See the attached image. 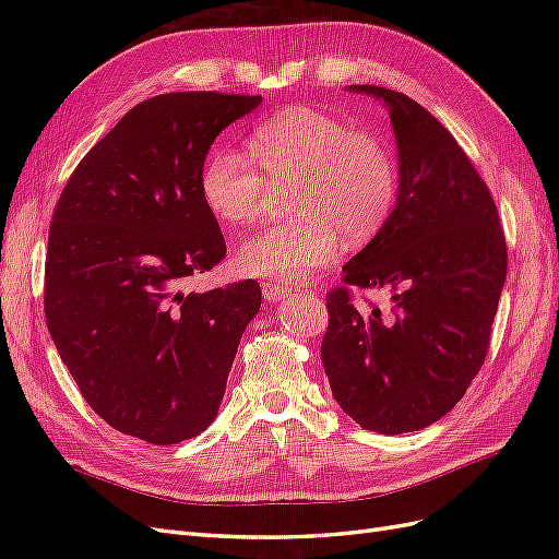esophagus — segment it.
I'll return each mask as SVG.
<instances>
[{
  "label": "esophagus",
  "mask_w": 559,
  "mask_h": 559,
  "mask_svg": "<svg viewBox=\"0 0 559 559\" xmlns=\"http://www.w3.org/2000/svg\"><path fill=\"white\" fill-rule=\"evenodd\" d=\"M261 292H263V298L270 300V302H277V300H284V298L292 296L289 286L277 284V282H263L261 284Z\"/></svg>",
  "instance_id": "1"
}]
</instances>
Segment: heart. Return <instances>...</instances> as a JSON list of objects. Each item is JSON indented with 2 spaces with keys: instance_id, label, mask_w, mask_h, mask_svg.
Returning a JSON list of instances; mask_svg holds the SVG:
<instances>
[{
  "instance_id": "b5f03b06",
  "label": "heart",
  "mask_w": 559,
  "mask_h": 559,
  "mask_svg": "<svg viewBox=\"0 0 559 559\" xmlns=\"http://www.w3.org/2000/svg\"><path fill=\"white\" fill-rule=\"evenodd\" d=\"M251 156L218 146L200 173L207 210L228 226L259 222L266 175L292 181L286 210L296 214L245 240L235 267L249 277L306 282L349 245L368 242L386 224L399 195L396 158L378 134L312 107H286L251 130ZM262 170L259 171L258 167Z\"/></svg>"
}]
</instances>
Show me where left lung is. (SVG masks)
I'll use <instances>...</instances> for the list:
<instances>
[{
	"mask_svg": "<svg viewBox=\"0 0 559 559\" xmlns=\"http://www.w3.org/2000/svg\"><path fill=\"white\" fill-rule=\"evenodd\" d=\"M382 99L399 148V195L386 224L326 294L321 341L337 405L368 431H419L450 413L480 370L506 282L492 195L452 134L408 95L349 86ZM389 288L393 312H358L346 292Z\"/></svg>",
	"mask_w": 559,
	"mask_h": 559,
	"instance_id": "8db88e82",
	"label": "left lung"
}]
</instances>
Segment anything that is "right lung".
Listing matches in <instances>:
<instances>
[{
    "instance_id": "obj_1",
    "label": "right lung",
    "mask_w": 559,
    "mask_h": 559,
    "mask_svg": "<svg viewBox=\"0 0 559 559\" xmlns=\"http://www.w3.org/2000/svg\"><path fill=\"white\" fill-rule=\"evenodd\" d=\"M261 95L144 99L76 165L48 230L44 310L91 408L116 431L175 445L205 431L261 286L183 294L226 257L200 193L216 134Z\"/></svg>"
}]
</instances>
